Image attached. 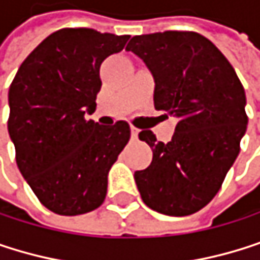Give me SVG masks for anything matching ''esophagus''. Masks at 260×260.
Instances as JSON below:
<instances>
[{"label":"esophagus","instance_id":"1","mask_svg":"<svg viewBox=\"0 0 260 260\" xmlns=\"http://www.w3.org/2000/svg\"><path fill=\"white\" fill-rule=\"evenodd\" d=\"M139 133H140V129H139V127L131 126V136H133V139H137V137H139Z\"/></svg>","mask_w":260,"mask_h":260}]
</instances>
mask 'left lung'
Returning a JSON list of instances; mask_svg holds the SVG:
<instances>
[{"label": "left lung", "mask_w": 260, "mask_h": 260, "mask_svg": "<svg viewBox=\"0 0 260 260\" xmlns=\"http://www.w3.org/2000/svg\"><path fill=\"white\" fill-rule=\"evenodd\" d=\"M126 50L154 76L155 109L178 117L168 143L152 131L139 134L152 149V163L134 174L139 192L158 213L192 215L213 200L241 151L244 86L216 45L195 31L134 36Z\"/></svg>", "instance_id": "1"}]
</instances>
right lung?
Listing matches in <instances>:
<instances>
[{
	"label": "right lung",
	"instance_id": "right-lung-1",
	"mask_svg": "<svg viewBox=\"0 0 260 260\" xmlns=\"http://www.w3.org/2000/svg\"><path fill=\"white\" fill-rule=\"evenodd\" d=\"M129 36L92 28H62L21 63L9 89V136L16 165L48 210L74 216L97 209L108 172L131 137L123 120L100 126L95 109L102 62Z\"/></svg>",
	"mask_w": 260,
	"mask_h": 260
}]
</instances>
